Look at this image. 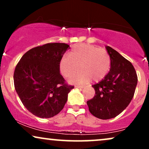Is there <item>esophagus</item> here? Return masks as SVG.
Returning <instances> with one entry per match:
<instances>
[{
    "label": "esophagus",
    "instance_id": "34e87169",
    "mask_svg": "<svg viewBox=\"0 0 149 149\" xmlns=\"http://www.w3.org/2000/svg\"><path fill=\"white\" fill-rule=\"evenodd\" d=\"M84 85H76V86H75V88H80V89H82V88H84Z\"/></svg>",
    "mask_w": 149,
    "mask_h": 149
}]
</instances>
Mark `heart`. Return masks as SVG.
<instances>
[{
    "mask_svg": "<svg viewBox=\"0 0 149 149\" xmlns=\"http://www.w3.org/2000/svg\"><path fill=\"white\" fill-rule=\"evenodd\" d=\"M72 77L71 83H85L90 78L95 82L103 80L111 69V57L105 49L90 44L75 45L69 56H64L59 61L61 74L66 78Z\"/></svg>",
    "mask_w": 149,
    "mask_h": 149,
    "instance_id": "1",
    "label": "heart"
}]
</instances>
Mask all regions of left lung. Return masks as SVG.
<instances>
[{
  "instance_id": "8db88e82",
  "label": "left lung",
  "mask_w": 149,
  "mask_h": 149,
  "mask_svg": "<svg viewBox=\"0 0 149 149\" xmlns=\"http://www.w3.org/2000/svg\"><path fill=\"white\" fill-rule=\"evenodd\" d=\"M111 57V69L107 76L92 87L95 95L87 102L95 117L107 120L122 113L130 103L137 84L134 66L117 51L106 46Z\"/></svg>"
}]
</instances>
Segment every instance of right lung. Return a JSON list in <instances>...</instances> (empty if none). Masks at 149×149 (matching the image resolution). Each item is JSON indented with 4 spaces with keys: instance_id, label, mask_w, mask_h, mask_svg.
<instances>
[{
    "instance_id": "right-lung-1",
    "label": "right lung",
    "mask_w": 149,
    "mask_h": 149,
    "mask_svg": "<svg viewBox=\"0 0 149 149\" xmlns=\"http://www.w3.org/2000/svg\"><path fill=\"white\" fill-rule=\"evenodd\" d=\"M69 47L66 43H47L22 56L14 73L15 88L22 104L37 117L49 118L64 108L74 88L65 83L59 61Z\"/></svg>"
}]
</instances>
